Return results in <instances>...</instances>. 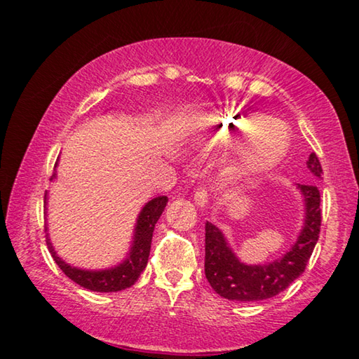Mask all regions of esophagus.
Here are the masks:
<instances>
[{
    "instance_id": "34e87169",
    "label": "esophagus",
    "mask_w": 359,
    "mask_h": 359,
    "mask_svg": "<svg viewBox=\"0 0 359 359\" xmlns=\"http://www.w3.org/2000/svg\"><path fill=\"white\" fill-rule=\"evenodd\" d=\"M194 203H196L201 209H204L205 205H208L209 194H208V190H205V188H199V190L194 193Z\"/></svg>"
}]
</instances>
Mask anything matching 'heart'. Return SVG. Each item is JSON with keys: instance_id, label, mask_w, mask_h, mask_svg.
I'll return each mask as SVG.
<instances>
[{"instance_id": "obj_1", "label": "heart", "mask_w": 359, "mask_h": 359, "mask_svg": "<svg viewBox=\"0 0 359 359\" xmlns=\"http://www.w3.org/2000/svg\"><path fill=\"white\" fill-rule=\"evenodd\" d=\"M199 136L212 147L236 149L234 171L239 177L267 172L282 160L290 145V131L283 121L231 106L209 115Z\"/></svg>"}]
</instances>
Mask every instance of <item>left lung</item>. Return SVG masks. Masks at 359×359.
Returning a JSON list of instances; mask_svg holds the SVG:
<instances>
[{
    "label": "left lung",
    "mask_w": 359,
    "mask_h": 359,
    "mask_svg": "<svg viewBox=\"0 0 359 359\" xmlns=\"http://www.w3.org/2000/svg\"><path fill=\"white\" fill-rule=\"evenodd\" d=\"M307 169L321 179L323 169L315 154L309 155ZM304 201V223L294 244L280 258L264 264H247L238 258L222 229L205 223V278L215 293L229 301H263L288 288L299 277L318 241L321 209L320 191L313 184H296Z\"/></svg>",
    "instance_id": "1"
}]
</instances>
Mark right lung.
I'll list each match as a JSON object with an SVG mask.
<instances>
[{
	"label": "right lung",
	"mask_w": 359,
	"mask_h": 359,
	"mask_svg": "<svg viewBox=\"0 0 359 359\" xmlns=\"http://www.w3.org/2000/svg\"><path fill=\"white\" fill-rule=\"evenodd\" d=\"M58 165V161H57ZM55 165V168H57ZM57 179V172H53L50 180ZM168 204V196H156L145 203L137 215L135 224V233H133V241L130 245V252L126 253V258L121 263L115 264L106 269H82V267L71 266L66 263L63 258H60L55 248H53L50 238H48L47 226V245L50 250L53 259L58 264L60 269L65 272L66 277H69L72 282H76L81 287L90 291H98V293H115L125 288H130L136 283L141 276V272L145 269L150 255L151 236H154L155 224L158 218L161 217ZM47 205V193L44 196V208Z\"/></svg>",
	"instance_id": "right-lung-1"
}]
</instances>
